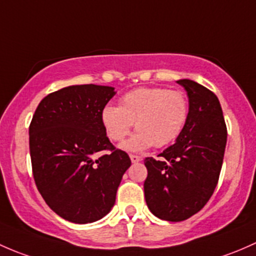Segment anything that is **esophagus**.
I'll return each mask as SVG.
<instances>
[{
	"mask_svg": "<svg viewBox=\"0 0 256 256\" xmlns=\"http://www.w3.org/2000/svg\"><path fill=\"white\" fill-rule=\"evenodd\" d=\"M130 160H132V162H139L142 160V158L138 156V155L130 154Z\"/></svg>",
	"mask_w": 256,
	"mask_h": 256,
	"instance_id": "obj_1",
	"label": "esophagus"
}]
</instances>
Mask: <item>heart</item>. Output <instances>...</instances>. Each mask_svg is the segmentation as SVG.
<instances>
[{
  "label": "heart",
  "instance_id": "1",
  "mask_svg": "<svg viewBox=\"0 0 256 256\" xmlns=\"http://www.w3.org/2000/svg\"><path fill=\"white\" fill-rule=\"evenodd\" d=\"M190 116L188 97L181 90L139 88L127 92L120 106L107 104L101 113L102 124L110 140L122 142L136 132L126 148L143 150L174 143L185 129Z\"/></svg>",
  "mask_w": 256,
  "mask_h": 256
}]
</instances>
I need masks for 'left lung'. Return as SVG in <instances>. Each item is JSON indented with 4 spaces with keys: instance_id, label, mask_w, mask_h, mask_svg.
Masks as SVG:
<instances>
[{
    "instance_id": "8db88e82",
    "label": "left lung",
    "mask_w": 256,
    "mask_h": 256,
    "mask_svg": "<svg viewBox=\"0 0 256 256\" xmlns=\"http://www.w3.org/2000/svg\"><path fill=\"white\" fill-rule=\"evenodd\" d=\"M190 101L188 120L162 159L146 158L144 182L150 212L168 222L196 214L210 201L220 178L226 144L222 107L210 90L192 80H178Z\"/></svg>"
}]
</instances>
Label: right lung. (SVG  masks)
Listing matches in <instances>:
<instances>
[{
	"label": "right lung",
	"instance_id": "add662e5",
	"mask_svg": "<svg viewBox=\"0 0 256 256\" xmlns=\"http://www.w3.org/2000/svg\"><path fill=\"white\" fill-rule=\"evenodd\" d=\"M114 94L110 86H69L44 97L32 118L34 182L46 204L69 222L85 224L104 217L132 164L102 124V110ZM100 151L104 154L94 158Z\"/></svg>",
	"mask_w": 256,
	"mask_h": 256
}]
</instances>
